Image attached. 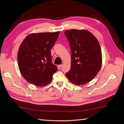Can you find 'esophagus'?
<instances>
[{
  "label": "esophagus",
  "mask_w": 124,
  "mask_h": 124,
  "mask_svg": "<svg viewBox=\"0 0 124 124\" xmlns=\"http://www.w3.org/2000/svg\"><path fill=\"white\" fill-rule=\"evenodd\" d=\"M62 66V65H58V66H57V67H58V69H61Z\"/></svg>",
  "instance_id": "obj_1"
}]
</instances>
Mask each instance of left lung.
<instances>
[{
	"label": "left lung",
	"instance_id": "left-lung-1",
	"mask_svg": "<svg viewBox=\"0 0 124 124\" xmlns=\"http://www.w3.org/2000/svg\"><path fill=\"white\" fill-rule=\"evenodd\" d=\"M71 52V69L66 73L71 83L82 85L94 78L102 66V53L98 40L85 29L66 31Z\"/></svg>",
	"mask_w": 124,
	"mask_h": 124
}]
</instances>
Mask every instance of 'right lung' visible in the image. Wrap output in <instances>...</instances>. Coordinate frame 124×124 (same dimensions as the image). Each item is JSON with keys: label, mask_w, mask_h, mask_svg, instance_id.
<instances>
[{"label": "right lung", "mask_w": 124, "mask_h": 124, "mask_svg": "<svg viewBox=\"0 0 124 124\" xmlns=\"http://www.w3.org/2000/svg\"><path fill=\"white\" fill-rule=\"evenodd\" d=\"M59 31L32 33L24 39L18 48L17 62L22 76L37 86L49 84L57 68L52 63L51 49Z\"/></svg>", "instance_id": "add662e5"}]
</instances>
